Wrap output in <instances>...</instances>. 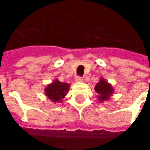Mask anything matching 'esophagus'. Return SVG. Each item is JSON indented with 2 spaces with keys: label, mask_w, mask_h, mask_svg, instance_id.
<instances>
[{
  "label": "esophagus",
  "mask_w": 150,
  "mask_h": 150,
  "mask_svg": "<svg viewBox=\"0 0 150 150\" xmlns=\"http://www.w3.org/2000/svg\"><path fill=\"white\" fill-rule=\"evenodd\" d=\"M83 80H84V79L82 77H80V76H78V77L75 78V81L76 82H83Z\"/></svg>",
  "instance_id": "34e87169"
}]
</instances>
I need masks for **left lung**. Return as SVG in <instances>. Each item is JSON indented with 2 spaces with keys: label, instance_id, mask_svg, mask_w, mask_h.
<instances>
[{
  "label": "left lung",
  "instance_id": "left-lung-1",
  "mask_svg": "<svg viewBox=\"0 0 150 150\" xmlns=\"http://www.w3.org/2000/svg\"><path fill=\"white\" fill-rule=\"evenodd\" d=\"M95 91L98 94V100L100 103H103L104 101L110 100V96H113L115 90L113 86L108 81H106L105 78L101 77L100 81L95 86Z\"/></svg>",
  "mask_w": 150,
  "mask_h": 150
}]
</instances>
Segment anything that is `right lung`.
Returning a JSON list of instances; mask_svg holds the SVG:
<instances>
[{
    "instance_id": "right-lung-1",
    "label": "right lung",
    "mask_w": 150,
    "mask_h": 150,
    "mask_svg": "<svg viewBox=\"0 0 150 150\" xmlns=\"http://www.w3.org/2000/svg\"><path fill=\"white\" fill-rule=\"evenodd\" d=\"M70 85L55 80L47 85L45 89V94L50 100L53 103H61L70 90Z\"/></svg>"
}]
</instances>
